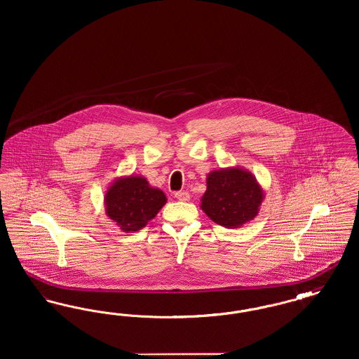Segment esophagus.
Instances as JSON below:
<instances>
[{"label":"esophagus","mask_w":359,"mask_h":359,"mask_svg":"<svg viewBox=\"0 0 359 359\" xmlns=\"http://www.w3.org/2000/svg\"><path fill=\"white\" fill-rule=\"evenodd\" d=\"M175 198L180 202H187V201H189V194L187 191H179V192L175 194Z\"/></svg>","instance_id":"34e87169"}]
</instances>
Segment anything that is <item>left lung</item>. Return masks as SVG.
<instances>
[{
	"label": "left lung",
	"mask_w": 359,
	"mask_h": 359,
	"mask_svg": "<svg viewBox=\"0 0 359 359\" xmlns=\"http://www.w3.org/2000/svg\"><path fill=\"white\" fill-rule=\"evenodd\" d=\"M201 199L205 215L227 229H237L256 218L265 194L252 172L227 167L207 175Z\"/></svg>",
	"instance_id": "8db88e82"
}]
</instances>
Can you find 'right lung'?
<instances>
[{
	"label": "right lung",
	"mask_w": 359,
	"mask_h": 359,
	"mask_svg": "<svg viewBox=\"0 0 359 359\" xmlns=\"http://www.w3.org/2000/svg\"><path fill=\"white\" fill-rule=\"evenodd\" d=\"M103 201L106 215L122 231L133 233L154 219L167 203V196L144 176L132 173L116 179L106 189Z\"/></svg>",
	"instance_id": "right-lung-1"
}]
</instances>
